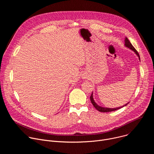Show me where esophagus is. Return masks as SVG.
Segmentation results:
<instances>
[{
  "label": "esophagus",
  "instance_id": "34e87169",
  "mask_svg": "<svg viewBox=\"0 0 154 154\" xmlns=\"http://www.w3.org/2000/svg\"><path fill=\"white\" fill-rule=\"evenodd\" d=\"M82 78L83 79H87L88 78V75L86 74H83L82 75Z\"/></svg>",
  "mask_w": 154,
  "mask_h": 154
}]
</instances>
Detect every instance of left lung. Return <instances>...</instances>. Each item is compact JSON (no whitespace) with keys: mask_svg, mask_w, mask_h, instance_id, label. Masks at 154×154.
<instances>
[{"mask_svg":"<svg viewBox=\"0 0 154 154\" xmlns=\"http://www.w3.org/2000/svg\"><path fill=\"white\" fill-rule=\"evenodd\" d=\"M124 42H125V44H124V46H125L126 48L130 49V50L133 51L135 54L138 56L139 60H140V55H139V54L138 52L137 51V50L134 48V47L132 46V45L130 43V42L129 41V40L127 38H125V40H124ZM92 93L91 95V97H90V100H91V102L92 103V104L93 105V106L97 109L98 111L100 112H113V111H115V110H117V109H119L125 106H126L129 102H128L127 103L121 106H119V107H116V108H108V107H104V106H102L100 105H99L97 103H96V102L94 101V98H93V93Z\"/></svg>","mask_w":154,"mask_h":154,"instance_id":"left-lung-1","label":"left lung"}]
</instances>
